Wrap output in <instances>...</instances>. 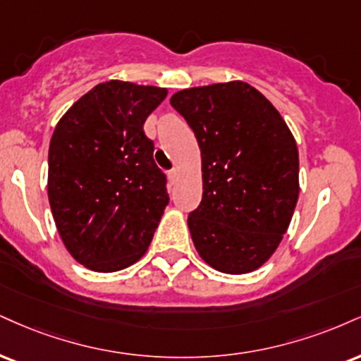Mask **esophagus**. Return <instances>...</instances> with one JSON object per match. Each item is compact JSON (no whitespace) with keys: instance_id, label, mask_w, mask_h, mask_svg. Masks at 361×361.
Listing matches in <instances>:
<instances>
[{"instance_id":"esophagus-1","label":"esophagus","mask_w":361,"mask_h":361,"mask_svg":"<svg viewBox=\"0 0 361 361\" xmlns=\"http://www.w3.org/2000/svg\"><path fill=\"white\" fill-rule=\"evenodd\" d=\"M168 178L171 181H176L178 180V168H173V169H169L168 171Z\"/></svg>"}]
</instances>
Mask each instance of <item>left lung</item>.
<instances>
[{"mask_svg": "<svg viewBox=\"0 0 361 361\" xmlns=\"http://www.w3.org/2000/svg\"><path fill=\"white\" fill-rule=\"evenodd\" d=\"M169 102L202 151L203 197L188 215L200 257L225 274L255 271L281 244L299 197L288 124L240 80L180 90Z\"/></svg>", "mask_w": 361, "mask_h": 361, "instance_id": "left-lung-1", "label": "left lung"}]
</instances>
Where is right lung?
<instances>
[{"label":"right lung","instance_id":"obj_1","mask_svg":"<svg viewBox=\"0 0 361 361\" xmlns=\"http://www.w3.org/2000/svg\"><path fill=\"white\" fill-rule=\"evenodd\" d=\"M168 90L109 80L65 112L49 149L51 214L71 255L97 272L145 255L169 197L145 121Z\"/></svg>","mask_w":361,"mask_h":361}]
</instances>
